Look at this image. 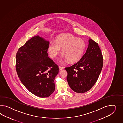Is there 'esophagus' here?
I'll return each mask as SVG.
<instances>
[{
	"instance_id": "obj_1",
	"label": "esophagus",
	"mask_w": 123,
	"mask_h": 123,
	"mask_svg": "<svg viewBox=\"0 0 123 123\" xmlns=\"http://www.w3.org/2000/svg\"><path fill=\"white\" fill-rule=\"evenodd\" d=\"M59 69H60V70H63L64 68L63 67L59 66Z\"/></svg>"
}]
</instances>
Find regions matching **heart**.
Listing matches in <instances>:
<instances>
[{
	"instance_id": "heart-1",
	"label": "heart",
	"mask_w": 123,
	"mask_h": 123,
	"mask_svg": "<svg viewBox=\"0 0 123 123\" xmlns=\"http://www.w3.org/2000/svg\"><path fill=\"white\" fill-rule=\"evenodd\" d=\"M60 48H63L64 54L60 59L61 61L68 60L71 62H76L83 56L86 43L84 40L72 34H63L57 37L56 42L50 43L48 49L50 56L55 58L60 52Z\"/></svg>"
}]
</instances>
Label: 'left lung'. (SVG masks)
Listing matches in <instances>:
<instances>
[{"label":"left lung","mask_w":123,"mask_h":123,"mask_svg":"<svg viewBox=\"0 0 123 123\" xmlns=\"http://www.w3.org/2000/svg\"><path fill=\"white\" fill-rule=\"evenodd\" d=\"M86 52L80 60L65 68L67 80L71 89L84 93L90 90L98 79L103 66V57L98 44L89 40Z\"/></svg>","instance_id":"left-lung-1"}]
</instances>
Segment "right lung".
Listing matches in <instances>:
<instances>
[{
    "label": "right lung",
    "instance_id": "right-lung-1",
    "mask_svg": "<svg viewBox=\"0 0 123 123\" xmlns=\"http://www.w3.org/2000/svg\"><path fill=\"white\" fill-rule=\"evenodd\" d=\"M49 43L38 36L33 37L16 54V68L21 83L41 98L49 97L54 91V80L59 72L58 65L48 56Z\"/></svg>",
    "mask_w": 123,
    "mask_h": 123
}]
</instances>
